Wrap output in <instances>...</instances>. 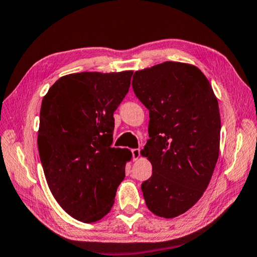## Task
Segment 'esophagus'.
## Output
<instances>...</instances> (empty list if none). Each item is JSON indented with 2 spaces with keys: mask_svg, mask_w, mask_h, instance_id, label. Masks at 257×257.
<instances>
[{
  "mask_svg": "<svg viewBox=\"0 0 257 257\" xmlns=\"http://www.w3.org/2000/svg\"><path fill=\"white\" fill-rule=\"evenodd\" d=\"M132 153H133V159L134 160H137L139 156H141V150H139V149H134V150H132Z\"/></svg>",
  "mask_w": 257,
  "mask_h": 257,
  "instance_id": "1",
  "label": "esophagus"
}]
</instances>
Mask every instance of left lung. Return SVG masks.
I'll use <instances>...</instances> for the list:
<instances>
[{
  "label": "left lung",
  "instance_id": "1",
  "mask_svg": "<svg viewBox=\"0 0 257 257\" xmlns=\"http://www.w3.org/2000/svg\"><path fill=\"white\" fill-rule=\"evenodd\" d=\"M133 89L150 111L142 154L153 172L143 195L151 212L171 219L195 205L210 184L219 158V104L198 68L172 61L135 72Z\"/></svg>",
  "mask_w": 257,
  "mask_h": 257
}]
</instances>
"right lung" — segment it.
<instances>
[{"label":"right lung","instance_id":"obj_1","mask_svg":"<svg viewBox=\"0 0 257 257\" xmlns=\"http://www.w3.org/2000/svg\"><path fill=\"white\" fill-rule=\"evenodd\" d=\"M133 71L80 72L60 78L43 98L37 145L47 185L78 221L101 220L124 179L128 149L112 147L114 112Z\"/></svg>","mask_w":257,"mask_h":257}]
</instances>
